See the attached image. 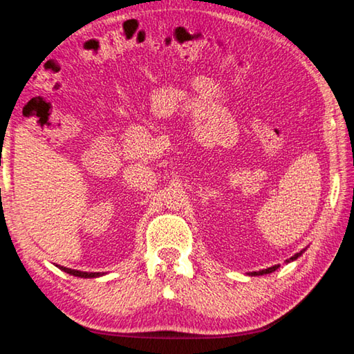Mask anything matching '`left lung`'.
Wrapping results in <instances>:
<instances>
[{"instance_id": "obj_1", "label": "left lung", "mask_w": 354, "mask_h": 354, "mask_svg": "<svg viewBox=\"0 0 354 354\" xmlns=\"http://www.w3.org/2000/svg\"><path fill=\"white\" fill-rule=\"evenodd\" d=\"M302 252H304V250H301L299 254H296L295 257H291L288 261H293V260H296V258H298V257L302 254ZM277 268H279V265H277V266H271V268H268V269H263V271H255V272H250V274H252V276H263V274H271V272H274V271H276Z\"/></svg>"}]
</instances>
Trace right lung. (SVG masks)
<instances>
[{
	"mask_svg": "<svg viewBox=\"0 0 354 354\" xmlns=\"http://www.w3.org/2000/svg\"><path fill=\"white\" fill-rule=\"evenodd\" d=\"M59 269H63L64 272L71 274V276H75V277H97L100 276V272H82V271H75V269H69V268H63L59 266Z\"/></svg>",
	"mask_w": 354,
	"mask_h": 354,
	"instance_id": "1",
	"label": "right lung"
}]
</instances>
